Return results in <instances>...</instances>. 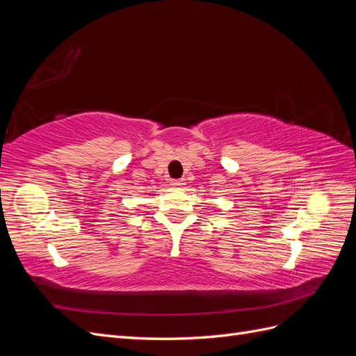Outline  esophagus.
<instances>
[{
	"mask_svg": "<svg viewBox=\"0 0 356 356\" xmlns=\"http://www.w3.org/2000/svg\"><path fill=\"white\" fill-rule=\"evenodd\" d=\"M184 184H186L184 179H174V181H172V186H174V187H182Z\"/></svg>",
	"mask_w": 356,
	"mask_h": 356,
	"instance_id": "1",
	"label": "esophagus"
}]
</instances>
